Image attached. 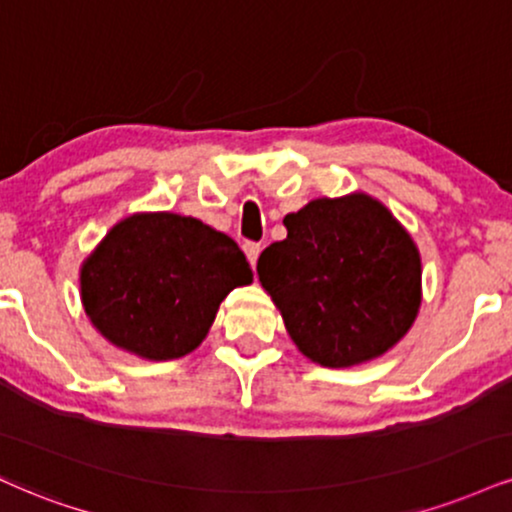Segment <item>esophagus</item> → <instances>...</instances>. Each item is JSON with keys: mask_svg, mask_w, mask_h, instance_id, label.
I'll list each match as a JSON object with an SVG mask.
<instances>
[{"mask_svg": "<svg viewBox=\"0 0 512 512\" xmlns=\"http://www.w3.org/2000/svg\"><path fill=\"white\" fill-rule=\"evenodd\" d=\"M262 252V245L260 243H245V255H248V262L255 267L257 264V257H260Z\"/></svg>", "mask_w": 512, "mask_h": 512, "instance_id": "esophagus-1", "label": "esophagus"}]
</instances>
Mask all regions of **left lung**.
Returning a JSON list of instances; mask_svg holds the SVG:
<instances>
[{
  "instance_id": "left-lung-1",
  "label": "left lung",
  "mask_w": 512,
  "mask_h": 512,
  "mask_svg": "<svg viewBox=\"0 0 512 512\" xmlns=\"http://www.w3.org/2000/svg\"><path fill=\"white\" fill-rule=\"evenodd\" d=\"M288 236L257 260L300 353L350 367L396 346L420 310V252L367 195L312 200L283 219Z\"/></svg>"
}]
</instances>
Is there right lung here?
I'll return each mask as SVG.
<instances>
[{"label":"right lung","instance_id":"obj_1","mask_svg":"<svg viewBox=\"0 0 512 512\" xmlns=\"http://www.w3.org/2000/svg\"><path fill=\"white\" fill-rule=\"evenodd\" d=\"M250 281L231 236L162 212L128 217L107 233L83 264L80 295L114 346L171 360L200 346L221 300Z\"/></svg>","mask_w":512,"mask_h":512}]
</instances>
